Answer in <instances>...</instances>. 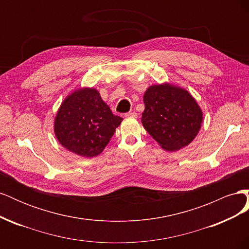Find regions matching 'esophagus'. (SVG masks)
<instances>
[{
  "mask_svg": "<svg viewBox=\"0 0 249 249\" xmlns=\"http://www.w3.org/2000/svg\"><path fill=\"white\" fill-rule=\"evenodd\" d=\"M125 117H133V118H136L137 117V113L136 112H127L124 114Z\"/></svg>",
  "mask_w": 249,
  "mask_h": 249,
  "instance_id": "esophagus-1",
  "label": "esophagus"
}]
</instances>
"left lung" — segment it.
<instances>
[{"label": "left lung", "mask_w": 249, "mask_h": 249, "mask_svg": "<svg viewBox=\"0 0 249 249\" xmlns=\"http://www.w3.org/2000/svg\"><path fill=\"white\" fill-rule=\"evenodd\" d=\"M143 102L142 124L163 149L176 152L196 137L202 112L187 90L168 83L153 85L147 88Z\"/></svg>", "instance_id": "8db88e82"}]
</instances>
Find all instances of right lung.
Masks as SVG:
<instances>
[{"instance_id":"right-lung-1","label":"right lung","mask_w":249,"mask_h":249,"mask_svg":"<svg viewBox=\"0 0 249 249\" xmlns=\"http://www.w3.org/2000/svg\"><path fill=\"white\" fill-rule=\"evenodd\" d=\"M122 120L96 89L80 88L61 104L54 131L60 144L70 152L92 158L103 152Z\"/></svg>"}]
</instances>
